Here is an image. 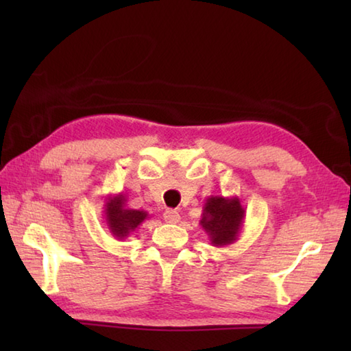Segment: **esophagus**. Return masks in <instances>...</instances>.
I'll return each mask as SVG.
<instances>
[{
  "mask_svg": "<svg viewBox=\"0 0 351 351\" xmlns=\"http://www.w3.org/2000/svg\"><path fill=\"white\" fill-rule=\"evenodd\" d=\"M181 220V215H180V213L178 211H175V210H167L166 213H164V221L166 223H178Z\"/></svg>",
  "mask_w": 351,
  "mask_h": 351,
  "instance_id": "esophagus-1",
  "label": "esophagus"
}]
</instances>
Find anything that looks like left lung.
Here are the masks:
<instances>
[{"label": "left lung", "mask_w": 351, "mask_h": 351, "mask_svg": "<svg viewBox=\"0 0 351 351\" xmlns=\"http://www.w3.org/2000/svg\"><path fill=\"white\" fill-rule=\"evenodd\" d=\"M245 210L237 196H210L204 204L200 226L215 247H225L238 240Z\"/></svg>", "instance_id": "1"}]
</instances>
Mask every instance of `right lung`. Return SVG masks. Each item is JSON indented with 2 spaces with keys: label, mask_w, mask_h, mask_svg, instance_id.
Segmentation results:
<instances>
[{
  "label": "right lung",
  "mask_w": 351,
  "mask_h": 351,
  "mask_svg": "<svg viewBox=\"0 0 351 351\" xmlns=\"http://www.w3.org/2000/svg\"><path fill=\"white\" fill-rule=\"evenodd\" d=\"M106 225L116 240H125L143 223L149 214L146 211L126 208V197L123 193L110 195L104 205Z\"/></svg>",
  "instance_id": "obj_1"
}]
</instances>
